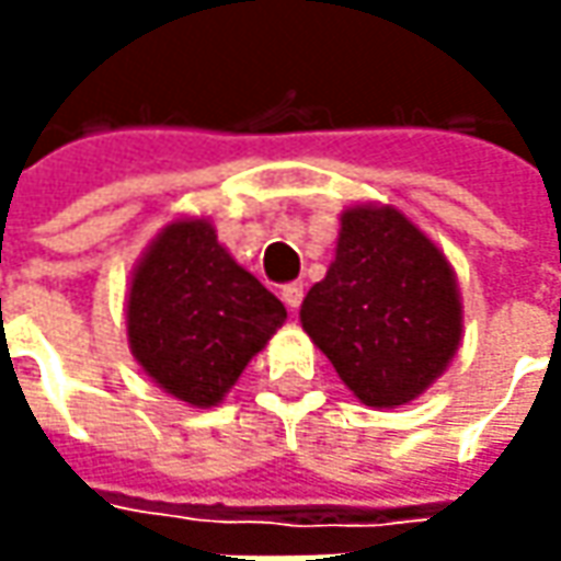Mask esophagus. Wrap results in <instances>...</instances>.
<instances>
[{
    "label": "esophagus",
    "instance_id": "1",
    "mask_svg": "<svg viewBox=\"0 0 561 561\" xmlns=\"http://www.w3.org/2000/svg\"><path fill=\"white\" fill-rule=\"evenodd\" d=\"M302 296H306V287H302V284H287V287L280 290V299L287 302V309H290V312H296V309H299Z\"/></svg>",
    "mask_w": 561,
    "mask_h": 561
}]
</instances>
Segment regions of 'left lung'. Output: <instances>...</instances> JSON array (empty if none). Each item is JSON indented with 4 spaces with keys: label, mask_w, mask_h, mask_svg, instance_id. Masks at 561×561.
I'll return each mask as SVG.
<instances>
[{
    "label": "left lung",
    "mask_w": 561,
    "mask_h": 561,
    "mask_svg": "<svg viewBox=\"0 0 561 561\" xmlns=\"http://www.w3.org/2000/svg\"><path fill=\"white\" fill-rule=\"evenodd\" d=\"M302 331L362 405L399 409L449 368L465 336L456 271L397 205L340 211L334 259L306 293Z\"/></svg>",
    "instance_id": "obj_1"
}]
</instances>
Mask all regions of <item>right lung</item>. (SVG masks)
Wrapping results in <instances>:
<instances>
[{"label":"right lung","mask_w":561,"mask_h":561,"mask_svg":"<svg viewBox=\"0 0 561 561\" xmlns=\"http://www.w3.org/2000/svg\"><path fill=\"white\" fill-rule=\"evenodd\" d=\"M284 321V302L227 252L208 215L171 218L142 249L124 296L130 353L190 409L218 405Z\"/></svg>","instance_id":"add662e5"}]
</instances>
